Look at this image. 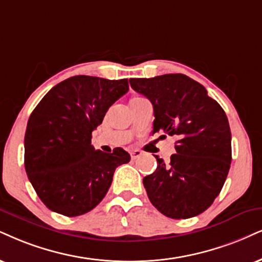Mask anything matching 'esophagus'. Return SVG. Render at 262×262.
Masks as SVG:
<instances>
[{"instance_id": "34e87169", "label": "esophagus", "mask_w": 262, "mask_h": 262, "mask_svg": "<svg viewBox=\"0 0 262 262\" xmlns=\"http://www.w3.org/2000/svg\"><path fill=\"white\" fill-rule=\"evenodd\" d=\"M130 154H131L132 159L136 160V159H138V158L142 156V154H143V151L140 150V149H134V150L130 151Z\"/></svg>"}]
</instances>
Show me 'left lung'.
Listing matches in <instances>:
<instances>
[{"label":"left lung","mask_w":262,"mask_h":262,"mask_svg":"<svg viewBox=\"0 0 262 262\" xmlns=\"http://www.w3.org/2000/svg\"><path fill=\"white\" fill-rule=\"evenodd\" d=\"M154 109L153 135L177 137L176 154L143 179L150 203L171 219L205 211L220 194L232 160L231 130L221 105L205 87L183 74L130 79Z\"/></svg>","instance_id":"left-lung-1"}]
</instances>
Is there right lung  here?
<instances>
[{
    "label": "right lung",
    "mask_w": 262,
    "mask_h": 262,
    "mask_svg": "<svg viewBox=\"0 0 262 262\" xmlns=\"http://www.w3.org/2000/svg\"><path fill=\"white\" fill-rule=\"evenodd\" d=\"M127 91V79L72 76L52 87L31 113L25 171L50 210L69 217L91 211L105 196L116 167L130 161L122 148L104 153L91 144L92 131Z\"/></svg>",
    "instance_id": "right-lung-1"
}]
</instances>
